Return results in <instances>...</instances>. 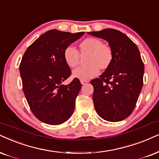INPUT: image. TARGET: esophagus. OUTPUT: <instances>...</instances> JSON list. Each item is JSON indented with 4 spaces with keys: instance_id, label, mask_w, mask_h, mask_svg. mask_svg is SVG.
I'll list each match as a JSON object with an SVG mask.
<instances>
[{
    "instance_id": "esophagus-1",
    "label": "esophagus",
    "mask_w": 159,
    "mask_h": 159,
    "mask_svg": "<svg viewBox=\"0 0 159 159\" xmlns=\"http://www.w3.org/2000/svg\"><path fill=\"white\" fill-rule=\"evenodd\" d=\"M89 83V81H86V80H81V84L82 85H85V84Z\"/></svg>"
}]
</instances>
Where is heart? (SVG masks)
I'll return each instance as SVG.
<instances>
[{"mask_svg": "<svg viewBox=\"0 0 159 159\" xmlns=\"http://www.w3.org/2000/svg\"><path fill=\"white\" fill-rule=\"evenodd\" d=\"M81 52H88L87 63L80 66L73 71V77L81 80H89L99 73V68L103 70L109 66L112 61V51L108 45H103L101 40L96 38H87L79 45ZM79 52L73 46H68L64 51V59L70 67H75L79 61Z\"/></svg>", "mask_w": 159, "mask_h": 159, "instance_id": "1", "label": "heart"}]
</instances>
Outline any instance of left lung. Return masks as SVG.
<instances>
[{
    "label": "left lung",
    "instance_id": "obj_1",
    "mask_svg": "<svg viewBox=\"0 0 159 159\" xmlns=\"http://www.w3.org/2000/svg\"><path fill=\"white\" fill-rule=\"evenodd\" d=\"M88 34L107 41L112 51L109 66L91 81L94 108L106 121H121L134 111L143 86L144 67L139 51L127 35L116 29Z\"/></svg>",
    "mask_w": 159,
    "mask_h": 159
}]
</instances>
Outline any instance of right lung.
Returning <instances> with one entry per match:
<instances>
[{
    "instance_id": "add662e5",
    "label": "right lung",
    "mask_w": 159,
    "mask_h": 159,
    "mask_svg": "<svg viewBox=\"0 0 159 159\" xmlns=\"http://www.w3.org/2000/svg\"><path fill=\"white\" fill-rule=\"evenodd\" d=\"M84 34L50 30L36 39L22 58L19 69L24 94L34 116L46 124H61L73 113L81 84L78 78L62 84L71 74L64 51Z\"/></svg>"
}]
</instances>
